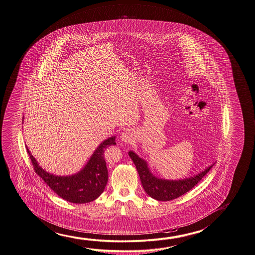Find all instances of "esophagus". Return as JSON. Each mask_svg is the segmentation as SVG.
<instances>
[{
  "mask_svg": "<svg viewBox=\"0 0 255 255\" xmlns=\"http://www.w3.org/2000/svg\"><path fill=\"white\" fill-rule=\"evenodd\" d=\"M121 141L124 143H131L133 140V132L132 130L126 129L121 133Z\"/></svg>",
  "mask_w": 255,
  "mask_h": 255,
  "instance_id": "esophagus-1",
  "label": "esophagus"
}]
</instances>
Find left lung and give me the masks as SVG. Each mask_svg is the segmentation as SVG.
I'll return each instance as SVG.
<instances>
[{
  "mask_svg": "<svg viewBox=\"0 0 255 255\" xmlns=\"http://www.w3.org/2000/svg\"><path fill=\"white\" fill-rule=\"evenodd\" d=\"M128 155L135 165L144 191L151 198L160 201H168L185 194L186 192H188L196 184L199 183V181L215 164V162H213L206 169H204L203 171L193 176L181 180H166L153 175L147 162L143 158L139 157L133 151H129Z\"/></svg>",
  "mask_w": 255,
  "mask_h": 255,
  "instance_id": "1",
  "label": "left lung"
}]
</instances>
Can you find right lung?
<instances>
[{"instance_id": "1", "label": "right lung", "mask_w": 255, "mask_h": 255, "mask_svg": "<svg viewBox=\"0 0 255 255\" xmlns=\"http://www.w3.org/2000/svg\"><path fill=\"white\" fill-rule=\"evenodd\" d=\"M115 139V135L105 139L95 149L82 170L66 176H58L45 171L28 147L27 151L37 175L55 193L72 203H88L99 198L106 187L108 170L103 153L110 145L116 144Z\"/></svg>"}]
</instances>
